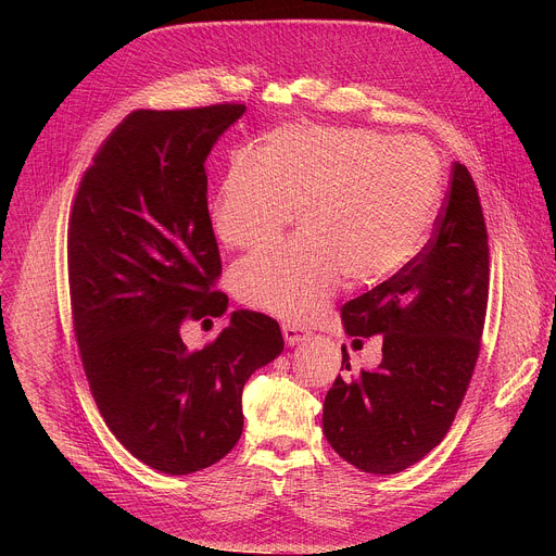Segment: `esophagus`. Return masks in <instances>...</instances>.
Returning a JSON list of instances; mask_svg holds the SVG:
<instances>
[{
  "mask_svg": "<svg viewBox=\"0 0 556 556\" xmlns=\"http://www.w3.org/2000/svg\"><path fill=\"white\" fill-rule=\"evenodd\" d=\"M309 339V332L307 330H303V328H296V326H283V341L288 343V345H299V343H303V341H307Z\"/></svg>",
  "mask_w": 556,
  "mask_h": 556,
  "instance_id": "1",
  "label": "esophagus"
}]
</instances>
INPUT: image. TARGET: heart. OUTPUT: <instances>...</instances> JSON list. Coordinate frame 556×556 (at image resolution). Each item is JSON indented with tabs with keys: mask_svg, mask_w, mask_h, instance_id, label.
<instances>
[{
	"mask_svg": "<svg viewBox=\"0 0 556 556\" xmlns=\"http://www.w3.org/2000/svg\"><path fill=\"white\" fill-rule=\"evenodd\" d=\"M442 187L435 149L361 127L288 125L230 155L211 224L230 249L303 230L257 249L230 270L242 303L292 324L321 316L343 277L376 286L422 249Z\"/></svg>",
	"mask_w": 556,
	"mask_h": 556,
	"instance_id": "heart-1",
	"label": "heart"
}]
</instances>
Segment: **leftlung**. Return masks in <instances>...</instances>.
<instances>
[{"label":"left lung","instance_id":"left-lung-1","mask_svg":"<svg viewBox=\"0 0 556 556\" xmlns=\"http://www.w3.org/2000/svg\"><path fill=\"white\" fill-rule=\"evenodd\" d=\"M486 303V222L468 169L453 163L425 249L341 307L345 332L356 341L382 334L380 365L339 374L326 395L324 433L345 462L391 475L444 440L480 356Z\"/></svg>","mask_w":556,"mask_h":556}]
</instances>
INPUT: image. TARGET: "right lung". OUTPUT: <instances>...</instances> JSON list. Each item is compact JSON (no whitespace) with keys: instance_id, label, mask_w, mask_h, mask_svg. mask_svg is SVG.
<instances>
[{"instance_id":"obj_1","label":"right lung","mask_w":556,"mask_h":556,"mask_svg":"<svg viewBox=\"0 0 556 556\" xmlns=\"http://www.w3.org/2000/svg\"><path fill=\"white\" fill-rule=\"evenodd\" d=\"M242 103L136 110L103 140L67 226L72 326L94 403L147 466L187 475L242 435V389L283 350L279 324L235 309L202 350L185 321L226 312L204 161Z\"/></svg>"}]
</instances>
